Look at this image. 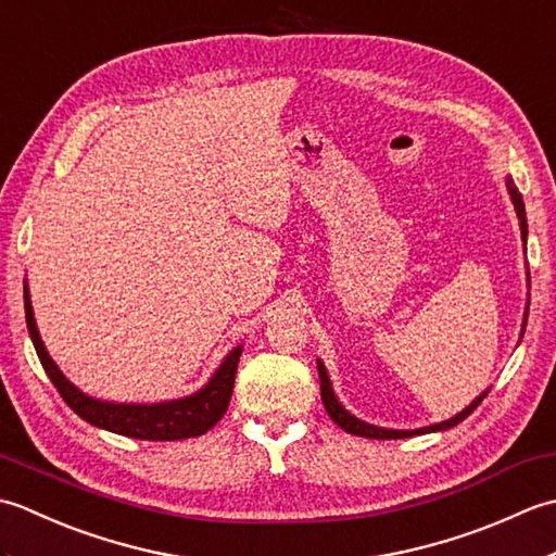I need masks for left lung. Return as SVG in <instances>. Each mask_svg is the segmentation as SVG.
Instances as JSON below:
<instances>
[{"instance_id": "1", "label": "left lung", "mask_w": 556, "mask_h": 556, "mask_svg": "<svg viewBox=\"0 0 556 556\" xmlns=\"http://www.w3.org/2000/svg\"><path fill=\"white\" fill-rule=\"evenodd\" d=\"M506 188H509V195H511V200H514L518 222H521V236H523V241H526V236H528V222H526L523 198H521V193L516 191V186L511 184V179H506ZM528 279H530V277H528ZM526 317H528V315H526ZM523 329H526V323H523ZM317 372H320V394H323V404H325V408H327V413H329V418H332V420L339 425V428L346 430L349 434L368 437V440H404V437H413V434L448 430V428H454V425H458L460 420H466V418L470 416V413H473V410L480 406V401L488 396V392L480 394V396L473 401V404L466 406L460 413H456L454 418L442 420V422H437V425H430V428H420V430H387V428H377V425L358 420L356 416H351V413L339 404L334 392H332V382H329L327 370H325V365H323L320 361H317Z\"/></svg>"}]
</instances>
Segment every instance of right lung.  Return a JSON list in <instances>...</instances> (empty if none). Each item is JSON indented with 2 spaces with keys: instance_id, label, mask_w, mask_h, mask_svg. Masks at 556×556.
Returning a JSON list of instances; mask_svg holds the SVG:
<instances>
[{
  "instance_id": "1",
  "label": "right lung",
  "mask_w": 556,
  "mask_h": 556,
  "mask_svg": "<svg viewBox=\"0 0 556 556\" xmlns=\"http://www.w3.org/2000/svg\"><path fill=\"white\" fill-rule=\"evenodd\" d=\"M23 305H26L28 334L33 339L35 351H38V358L47 377H50L56 392L62 394L71 410L78 413V416L83 420H88L90 425H96V428L124 437H134V440L174 442L205 434L210 428H215L224 413H227L229 399L233 392V377L236 368H239L243 346H236L233 351H229V356L222 361L217 372L210 377V382L191 396L162 401V404H112V401H100L83 394L80 389L71 384L62 375V370L56 368V363L50 358V353H47L42 344L38 325H35L26 281H23Z\"/></svg>"
}]
</instances>
